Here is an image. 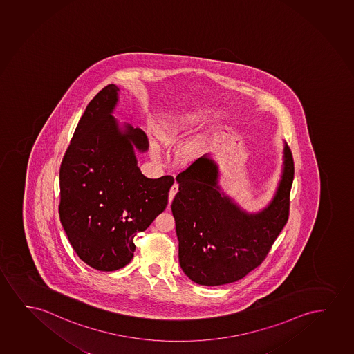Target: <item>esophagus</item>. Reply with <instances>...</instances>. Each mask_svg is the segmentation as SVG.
Returning a JSON list of instances; mask_svg holds the SVG:
<instances>
[{
	"label": "esophagus",
	"instance_id": "esophagus-1",
	"mask_svg": "<svg viewBox=\"0 0 354 354\" xmlns=\"http://www.w3.org/2000/svg\"><path fill=\"white\" fill-rule=\"evenodd\" d=\"M178 191H179V185L176 184V183H175V184L173 185V186H171V187H170L169 205H170V204H171V202H173V198H174L175 194H176V192H178Z\"/></svg>",
	"mask_w": 354,
	"mask_h": 354
}]
</instances>
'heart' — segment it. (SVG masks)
I'll list each match as a JSON object with an SVG mask.
<instances>
[{
  "label": "heart",
  "instance_id": "heart-1",
  "mask_svg": "<svg viewBox=\"0 0 354 354\" xmlns=\"http://www.w3.org/2000/svg\"><path fill=\"white\" fill-rule=\"evenodd\" d=\"M194 124V118H183L179 121L173 122L165 127V129L160 133V141L163 145L167 147H173V146L179 144L183 138L189 134V128ZM155 157H158L157 150H153ZM181 157L185 160H192L194 156V151L192 147H185L181 151Z\"/></svg>",
  "mask_w": 354,
  "mask_h": 354
}]
</instances>
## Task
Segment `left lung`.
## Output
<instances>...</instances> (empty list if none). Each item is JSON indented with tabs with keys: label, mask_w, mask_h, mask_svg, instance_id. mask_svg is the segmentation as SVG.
<instances>
[{
	"label": "left lung",
	"mask_w": 354,
	"mask_h": 354,
	"mask_svg": "<svg viewBox=\"0 0 354 354\" xmlns=\"http://www.w3.org/2000/svg\"><path fill=\"white\" fill-rule=\"evenodd\" d=\"M218 168L210 156L194 160L176 176L179 192L171 203L179 262L201 286L242 279L266 259L289 218L294 160L284 146L283 174L271 203L248 214L220 191Z\"/></svg>",
	"instance_id": "8db88e82"
}]
</instances>
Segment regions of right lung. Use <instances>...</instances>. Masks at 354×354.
I'll return each mask as SVG.
<instances>
[{
	"mask_svg": "<svg viewBox=\"0 0 354 354\" xmlns=\"http://www.w3.org/2000/svg\"><path fill=\"white\" fill-rule=\"evenodd\" d=\"M118 87L102 88L78 122L60 171L59 216L78 257L97 271H116L134 257L136 233L168 204L174 178L141 174L136 149L149 139L140 128L120 129L112 116Z\"/></svg>",
	"mask_w": 354,
	"mask_h": 354,
	"instance_id": "add662e5",
	"label": "right lung"
}]
</instances>
